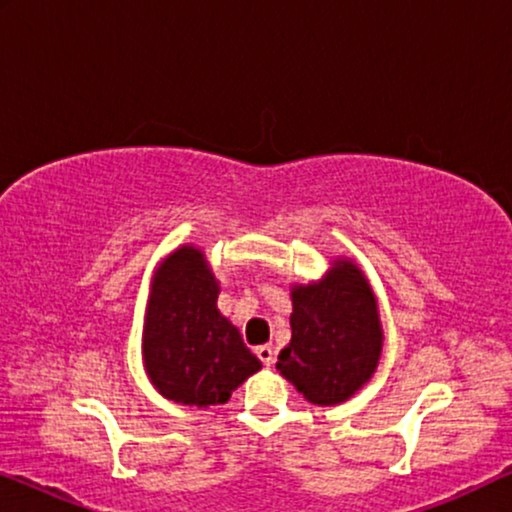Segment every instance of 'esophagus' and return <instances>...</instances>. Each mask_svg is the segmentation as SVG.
Segmentation results:
<instances>
[{"mask_svg":"<svg viewBox=\"0 0 512 512\" xmlns=\"http://www.w3.org/2000/svg\"><path fill=\"white\" fill-rule=\"evenodd\" d=\"M256 356H258V359H261L263 366H272V361H275V352H272L270 345L256 347Z\"/></svg>","mask_w":512,"mask_h":512,"instance_id":"obj_1","label":"esophagus"}]
</instances>
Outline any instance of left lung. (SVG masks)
<instances>
[{"mask_svg": "<svg viewBox=\"0 0 512 512\" xmlns=\"http://www.w3.org/2000/svg\"><path fill=\"white\" fill-rule=\"evenodd\" d=\"M291 342L277 370L314 405L354 396L382 354V324L368 279L352 261H333L321 282L293 286Z\"/></svg>", "mask_w": 512, "mask_h": 512, "instance_id": "left-lung-1", "label": "left lung"}]
</instances>
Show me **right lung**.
I'll use <instances>...</instances> for the list:
<instances>
[{"label":"right lung","instance_id":"right-lung-1","mask_svg":"<svg viewBox=\"0 0 512 512\" xmlns=\"http://www.w3.org/2000/svg\"><path fill=\"white\" fill-rule=\"evenodd\" d=\"M219 282L200 249L181 247L156 268L146 303L142 354L149 380L174 403H226L261 370L242 335L216 307Z\"/></svg>","mask_w":512,"mask_h":512}]
</instances>
